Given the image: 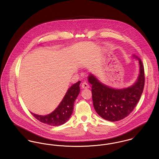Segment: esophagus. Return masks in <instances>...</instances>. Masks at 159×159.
Segmentation results:
<instances>
[{"label":"esophagus","instance_id":"1","mask_svg":"<svg viewBox=\"0 0 159 159\" xmlns=\"http://www.w3.org/2000/svg\"><path fill=\"white\" fill-rule=\"evenodd\" d=\"M89 85L87 83H83L81 84V88L82 89H89Z\"/></svg>","mask_w":159,"mask_h":159}]
</instances>
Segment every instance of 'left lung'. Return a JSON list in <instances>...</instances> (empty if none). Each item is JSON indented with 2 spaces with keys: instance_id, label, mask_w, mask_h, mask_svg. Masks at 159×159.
Instances as JSON below:
<instances>
[{
  "instance_id": "obj_1",
  "label": "left lung",
  "mask_w": 159,
  "mask_h": 159,
  "mask_svg": "<svg viewBox=\"0 0 159 159\" xmlns=\"http://www.w3.org/2000/svg\"><path fill=\"white\" fill-rule=\"evenodd\" d=\"M133 57L138 61L139 71L136 81L130 86L116 89L102 83L92 73L88 77L92 85L94 109L105 120L115 122L125 118L134 110L141 96L144 86V67L138 56L133 55Z\"/></svg>"
}]
</instances>
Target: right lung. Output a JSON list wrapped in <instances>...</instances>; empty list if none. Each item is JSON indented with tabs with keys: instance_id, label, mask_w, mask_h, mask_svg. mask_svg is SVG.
<instances>
[{
	"instance_id": "add662e5",
	"label": "right lung",
	"mask_w": 159,
	"mask_h": 159,
	"mask_svg": "<svg viewBox=\"0 0 159 159\" xmlns=\"http://www.w3.org/2000/svg\"><path fill=\"white\" fill-rule=\"evenodd\" d=\"M80 83L79 81L68 88L61 102L52 113L45 116L31 113L41 122L49 125L58 126L65 124L73 113L74 102L80 92Z\"/></svg>"
}]
</instances>
